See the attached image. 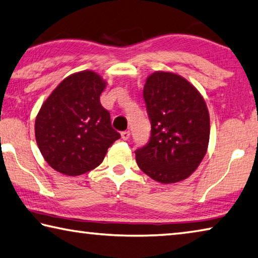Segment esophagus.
Returning a JSON list of instances; mask_svg holds the SVG:
<instances>
[{
  "mask_svg": "<svg viewBox=\"0 0 258 258\" xmlns=\"http://www.w3.org/2000/svg\"><path fill=\"white\" fill-rule=\"evenodd\" d=\"M120 136H121V139H122V140H128V139H130V136H131V133H130V131H124V132H121V134H120Z\"/></svg>",
  "mask_w": 258,
  "mask_h": 258,
  "instance_id": "esophagus-1",
  "label": "esophagus"
}]
</instances>
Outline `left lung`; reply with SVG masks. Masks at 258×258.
Instances as JSON below:
<instances>
[{
  "label": "left lung",
  "mask_w": 258,
  "mask_h": 258,
  "mask_svg": "<svg viewBox=\"0 0 258 258\" xmlns=\"http://www.w3.org/2000/svg\"><path fill=\"white\" fill-rule=\"evenodd\" d=\"M144 100L151 133L147 146L136 151L138 166L161 183L185 180L198 169L209 145L206 101L194 85L170 71L147 77Z\"/></svg>",
  "instance_id": "1"
}]
</instances>
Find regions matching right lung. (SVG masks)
I'll list each match as a JSON object with an SVG mask.
<instances>
[{
    "instance_id": "1",
    "label": "right lung",
    "mask_w": 258,
    "mask_h": 258,
    "mask_svg": "<svg viewBox=\"0 0 258 258\" xmlns=\"http://www.w3.org/2000/svg\"><path fill=\"white\" fill-rule=\"evenodd\" d=\"M107 81L93 70L63 79L43 102L35 118V140L49 165L76 177L99 166L109 147L120 138L100 95Z\"/></svg>"
}]
</instances>
